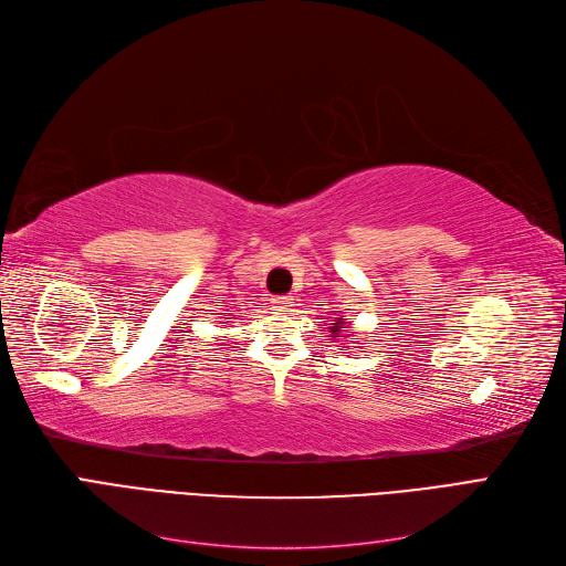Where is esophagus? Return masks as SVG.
<instances>
[{"label": "esophagus", "mask_w": 566, "mask_h": 566, "mask_svg": "<svg viewBox=\"0 0 566 566\" xmlns=\"http://www.w3.org/2000/svg\"><path fill=\"white\" fill-rule=\"evenodd\" d=\"M273 312H279V314H285V312H290V306H293V300L290 297H273Z\"/></svg>", "instance_id": "esophagus-1"}]
</instances>
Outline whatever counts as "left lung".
<instances>
[{
    "mask_svg": "<svg viewBox=\"0 0 566 566\" xmlns=\"http://www.w3.org/2000/svg\"><path fill=\"white\" fill-rule=\"evenodd\" d=\"M342 323H347V321H345V318H339V321H335V323H331V325H328L331 337H339V328H342Z\"/></svg>",
    "mask_w": 566,
    "mask_h": 566,
    "instance_id": "1",
    "label": "left lung"
}]
</instances>
